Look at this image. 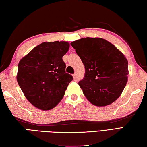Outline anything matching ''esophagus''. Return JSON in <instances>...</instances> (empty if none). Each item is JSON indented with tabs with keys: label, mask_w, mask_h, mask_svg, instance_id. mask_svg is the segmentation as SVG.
I'll list each match as a JSON object with an SVG mask.
<instances>
[{
	"label": "esophagus",
	"mask_w": 147,
	"mask_h": 147,
	"mask_svg": "<svg viewBox=\"0 0 147 147\" xmlns=\"http://www.w3.org/2000/svg\"><path fill=\"white\" fill-rule=\"evenodd\" d=\"M73 78H74V81H78V77H77V74H73Z\"/></svg>",
	"instance_id": "esophagus-1"
}]
</instances>
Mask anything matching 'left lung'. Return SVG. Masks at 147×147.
<instances>
[{
	"instance_id": "obj_1",
	"label": "left lung",
	"mask_w": 147,
	"mask_h": 147,
	"mask_svg": "<svg viewBox=\"0 0 147 147\" xmlns=\"http://www.w3.org/2000/svg\"><path fill=\"white\" fill-rule=\"evenodd\" d=\"M71 45L85 66L84 78L78 82L85 96L96 106L113 103L128 81V61L124 55L101 38H83Z\"/></svg>"
}]
</instances>
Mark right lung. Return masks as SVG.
<instances>
[{"mask_svg":"<svg viewBox=\"0 0 147 147\" xmlns=\"http://www.w3.org/2000/svg\"><path fill=\"white\" fill-rule=\"evenodd\" d=\"M67 42H43L32 49L18 63L17 82L27 100L40 110L57 106L73 80L65 73L62 57L68 51Z\"/></svg>","mask_w":147,"mask_h":147,"instance_id":"add662e5","label":"right lung"}]
</instances>
